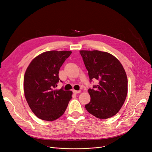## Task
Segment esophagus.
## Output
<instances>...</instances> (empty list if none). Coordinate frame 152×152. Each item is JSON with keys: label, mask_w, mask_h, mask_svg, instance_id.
I'll use <instances>...</instances> for the list:
<instances>
[{"label": "esophagus", "mask_w": 152, "mask_h": 152, "mask_svg": "<svg viewBox=\"0 0 152 152\" xmlns=\"http://www.w3.org/2000/svg\"><path fill=\"white\" fill-rule=\"evenodd\" d=\"M81 92L80 90L79 91H76V90H73V93H75V94H78V93H80Z\"/></svg>", "instance_id": "esophagus-1"}]
</instances>
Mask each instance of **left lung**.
<instances>
[{"label": "left lung", "mask_w": 152, "mask_h": 152, "mask_svg": "<svg viewBox=\"0 0 152 152\" xmlns=\"http://www.w3.org/2000/svg\"><path fill=\"white\" fill-rule=\"evenodd\" d=\"M91 81L98 84L89 89L90 102L86 109L98 118L107 119L116 115L125 102L127 94V77L118 59L107 52L80 50Z\"/></svg>", "instance_id": "obj_1"}]
</instances>
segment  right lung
Returning a JSON list of instances; mask_svg holds the SVG:
<instances>
[{
	"instance_id": "add662e5",
	"label": "right lung",
	"mask_w": 152,
	"mask_h": 152,
	"mask_svg": "<svg viewBox=\"0 0 152 152\" xmlns=\"http://www.w3.org/2000/svg\"><path fill=\"white\" fill-rule=\"evenodd\" d=\"M69 50H50L41 53L27 67L24 94L30 109L38 118L53 121L65 113L72 91L55 89L59 81V70L71 54Z\"/></svg>"
}]
</instances>
